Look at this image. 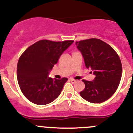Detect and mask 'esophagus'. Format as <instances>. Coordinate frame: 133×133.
I'll return each mask as SVG.
<instances>
[{"label": "esophagus", "instance_id": "34e87169", "mask_svg": "<svg viewBox=\"0 0 133 133\" xmlns=\"http://www.w3.org/2000/svg\"><path fill=\"white\" fill-rule=\"evenodd\" d=\"M70 81H71V82L73 83V84H75V83L76 82V80H74V79H70Z\"/></svg>", "mask_w": 133, "mask_h": 133}]
</instances>
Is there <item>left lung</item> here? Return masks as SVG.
Masks as SVG:
<instances>
[{"instance_id": "left-lung-1", "label": "left lung", "mask_w": 133, "mask_h": 133, "mask_svg": "<svg viewBox=\"0 0 133 133\" xmlns=\"http://www.w3.org/2000/svg\"><path fill=\"white\" fill-rule=\"evenodd\" d=\"M82 54L87 68L94 71L93 81L82 80L85 88L80 95L91 103H102L108 100L117 89L122 74L118 55L110 45L98 38L76 42Z\"/></svg>"}]
</instances>
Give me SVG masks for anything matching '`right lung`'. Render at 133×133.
<instances>
[{
  "instance_id": "add662e5",
  "label": "right lung",
  "mask_w": 133,
  "mask_h": 133,
  "mask_svg": "<svg viewBox=\"0 0 133 133\" xmlns=\"http://www.w3.org/2000/svg\"><path fill=\"white\" fill-rule=\"evenodd\" d=\"M73 41L41 40L27 48L17 64L18 85L25 97L37 105H45L60 95L67 78L53 80L49 71Z\"/></svg>"
}]
</instances>
